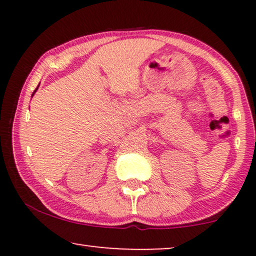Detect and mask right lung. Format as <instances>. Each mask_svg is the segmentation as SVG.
<instances>
[{
  "label": "right lung",
  "mask_w": 256,
  "mask_h": 256,
  "mask_svg": "<svg viewBox=\"0 0 256 256\" xmlns=\"http://www.w3.org/2000/svg\"><path fill=\"white\" fill-rule=\"evenodd\" d=\"M38 86H40V85H38ZM38 90V87H37V88H36V90H34V93H32V96H34V93H36V90Z\"/></svg>",
  "instance_id": "add662e5"
}]
</instances>
